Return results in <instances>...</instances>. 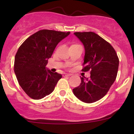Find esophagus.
I'll list each match as a JSON object with an SVG mask.
<instances>
[{
	"label": "esophagus",
	"instance_id": "34e87169",
	"mask_svg": "<svg viewBox=\"0 0 134 134\" xmlns=\"http://www.w3.org/2000/svg\"><path fill=\"white\" fill-rule=\"evenodd\" d=\"M70 76H71V74H64V77H70Z\"/></svg>",
	"mask_w": 134,
	"mask_h": 134
}]
</instances>
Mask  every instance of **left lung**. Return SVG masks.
Instances as JSON below:
<instances>
[{
	"label": "left lung",
	"instance_id": "left-lung-1",
	"mask_svg": "<svg viewBox=\"0 0 134 134\" xmlns=\"http://www.w3.org/2000/svg\"><path fill=\"white\" fill-rule=\"evenodd\" d=\"M85 49L83 72L91 70V76L81 77V82L73 89L74 94L86 103L99 100L105 96L116 79L119 59L113 47L93 32L74 33Z\"/></svg>",
	"mask_w": 134,
	"mask_h": 134
}]
</instances>
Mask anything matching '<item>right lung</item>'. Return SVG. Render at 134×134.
<instances>
[{"mask_svg":"<svg viewBox=\"0 0 134 134\" xmlns=\"http://www.w3.org/2000/svg\"><path fill=\"white\" fill-rule=\"evenodd\" d=\"M70 32L42 30L27 38L20 46L14 60L15 74L20 86L30 98L40 99L54 90L62 75L46 65L58 43Z\"/></svg>","mask_w":134,"mask_h":134,"instance_id":"add662e5","label":"right lung"}]
</instances>
